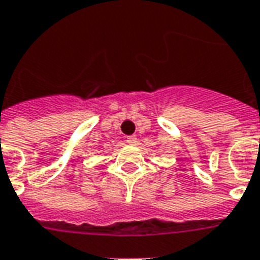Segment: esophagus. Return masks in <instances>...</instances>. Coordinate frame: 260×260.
<instances>
[{
    "mask_svg": "<svg viewBox=\"0 0 260 260\" xmlns=\"http://www.w3.org/2000/svg\"><path fill=\"white\" fill-rule=\"evenodd\" d=\"M136 141H137V139H136V136H134V135H132V136L126 137V143L128 144H136Z\"/></svg>",
    "mask_w": 260,
    "mask_h": 260,
    "instance_id": "34e87169",
    "label": "esophagus"
}]
</instances>
